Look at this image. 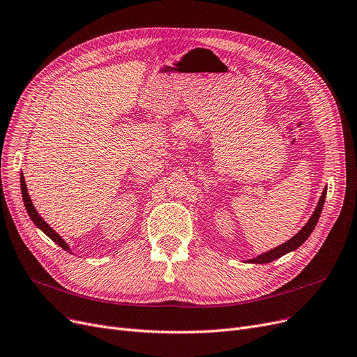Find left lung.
Segmentation results:
<instances>
[{"label":"left lung","instance_id":"1","mask_svg":"<svg viewBox=\"0 0 357 357\" xmlns=\"http://www.w3.org/2000/svg\"><path fill=\"white\" fill-rule=\"evenodd\" d=\"M325 197H326V188L324 189V192H322V195H321V199H319V202H318L315 211H313V213H312V217H310L309 221L303 225L302 230L298 231L294 237H291L290 240H287L286 243H282V245L277 246L275 249H271V250H268L266 253H262V255H259V256H256V258H253V259H249L248 262H250V264H268V262H273V261L281 258L282 255H286V253H289V252L296 250L297 248H301V246L305 243V241H306V238L310 236V233L313 231V228H315V225H317V222H318V220H319V215H321L322 208H324Z\"/></svg>","mask_w":357,"mask_h":357}]
</instances>
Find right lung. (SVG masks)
Masks as SVG:
<instances>
[{
  "mask_svg": "<svg viewBox=\"0 0 357 357\" xmlns=\"http://www.w3.org/2000/svg\"><path fill=\"white\" fill-rule=\"evenodd\" d=\"M20 188H22V197H23V202H24V208H26L27 213H29L31 220L35 222V225H36L38 228H40V230L44 231L52 241H55L56 245L61 246L64 250H67V252L71 253L68 245L63 240V237H61L59 233H56L55 230H52V228H51L44 220H42V217L39 215L38 211L35 209V206H33V204H32V201H31V196H29V193H27V188H26V181H24L23 173H22V176H20Z\"/></svg>",
  "mask_w": 357,
  "mask_h": 357,
  "instance_id": "add662e5",
  "label": "right lung"
}]
</instances>
